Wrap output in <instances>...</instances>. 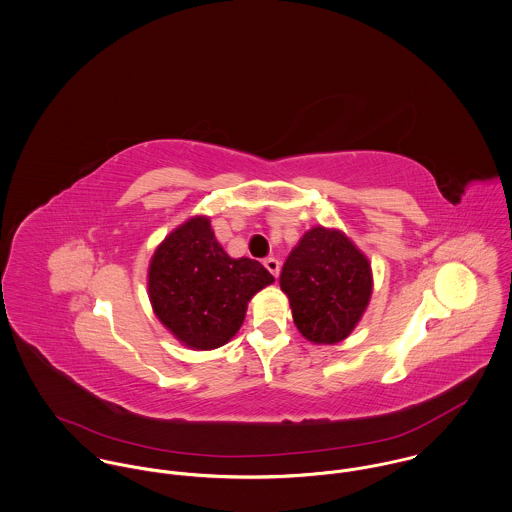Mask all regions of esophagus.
I'll return each instance as SVG.
<instances>
[{"mask_svg": "<svg viewBox=\"0 0 512 512\" xmlns=\"http://www.w3.org/2000/svg\"><path fill=\"white\" fill-rule=\"evenodd\" d=\"M263 265L267 267V271L277 279L279 277V271H281V265H279V261L275 259V257H267L265 261H263Z\"/></svg>", "mask_w": 512, "mask_h": 512, "instance_id": "1", "label": "esophagus"}]
</instances>
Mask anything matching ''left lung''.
I'll list each match as a JSON object with an SVG mask.
<instances>
[{
	"label": "left lung",
	"instance_id": "1",
	"mask_svg": "<svg viewBox=\"0 0 512 512\" xmlns=\"http://www.w3.org/2000/svg\"><path fill=\"white\" fill-rule=\"evenodd\" d=\"M298 332L312 343L345 340L365 314L373 271L365 253L340 229H308L281 273Z\"/></svg>",
	"mask_w": 512,
	"mask_h": 512
}]
</instances>
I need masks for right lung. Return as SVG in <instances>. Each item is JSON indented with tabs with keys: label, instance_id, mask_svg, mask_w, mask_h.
I'll use <instances>...</instances> for the list:
<instances>
[{
	"label": "right lung",
	"instance_id": "obj_1",
	"mask_svg": "<svg viewBox=\"0 0 512 512\" xmlns=\"http://www.w3.org/2000/svg\"><path fill=\"white\" fill-rule=\"evenodd\" d=\"M273 283L259 261L229 257L206 216L172 229L147 273L155 316L182 345L198 351L228 343L245 320L249 300Z\"/></svg>",
	"mask_w": 512,
	"mask_h": 512
}]
</instances>
